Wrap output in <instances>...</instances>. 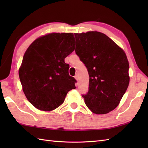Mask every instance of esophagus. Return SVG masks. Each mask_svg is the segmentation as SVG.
I'll return each mask as SVG.
<instances>
[{
  "label": "esophagus",
  "instance_id": "1",
  "mask_svg": "<svg viewBox=\"0 0 148 148\" xmlns=\"http://www.w3.org/2000/svg\"><path fill=\"white\" fill-rule=\"evenodd\" d=\"M75 79H76V80H77V81H78V79H79L78 75H75Z\"/></svg>",
  "mask_w": 148,
  "mask_h": 148
}]
</instances>
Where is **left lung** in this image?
Segmentation results:
<instances>
[{
    "label": "left lung",
    "mask_w": 148,
    "mask_h": 148,
    "mask_svg": "<svg viewBox=\"0 0 148 148\" xmlns=\"http://www.w3.org/2000/svg\"><path fill=\"white\" fill-rule=\"evenodd\" d=\"M75 52L89 76V91L83 95L92 113L106 114L117 107L130 82L129 63L125 51L98 31L75 33Z\"/></svg>",
    "instance_id": "8db88e82"
}]
</instances>
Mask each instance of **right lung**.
<instances>
[{
    "mask_svg": "<svg viewBox=\"0 0 148 148\" xmlns=\"http://www.w3.org/2000/svg\"><path fill=\"white\" fill-rule=\"evenodd\" d=\"M75 49L72 33H51L37 38L26 51L18 73L23 92L36 108L53 110L75 89L65 58Z\"/></svg>",
    "mask_w": 148,
    "mask_h": 148,
    "instance_id": "1",
    "label": "right lung"
}]
</instances>
